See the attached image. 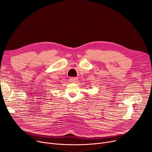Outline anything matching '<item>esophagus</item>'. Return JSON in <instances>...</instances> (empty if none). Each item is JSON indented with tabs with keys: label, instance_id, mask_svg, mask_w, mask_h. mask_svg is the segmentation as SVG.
<instances>
[{
	"label": "esophagus",
	"instance_id": "obj_1",
	"mask_svg": "<svg viewBox=\"0 0 152 152\" xmlns=\"http://www.w3.org/2000/svg\"><path fill=\"white\" fill-rule=\"evenodd\" d=\"M70 81L72 83H77V77H71L70 78Z\"/></svg>",
	"mask_w": 152,
	"mask_h": 152
}]
</instances>
